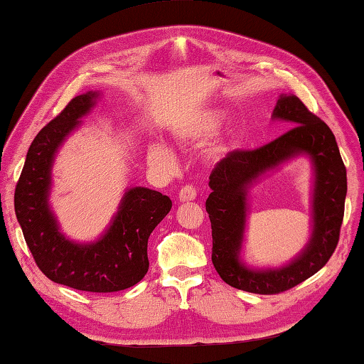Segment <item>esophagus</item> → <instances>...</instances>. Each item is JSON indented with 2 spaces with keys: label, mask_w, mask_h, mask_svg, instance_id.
<instances>
[{
  "label": "esophagus",
  "mask_w": 364,
  "mask_h": 364,
  "mask_svg": "<svg viewBox=\"0 0 364 364\" xmlns=\"http://www.w3.org/2000/svg\"><path fill=\"white\" fill-rule=\"evenodd\" d=\"M196 197H197V189L192 186V184H186V186L181 188L180 196H178V198H180V202L196 200Z\"/></svg>",
  "instance_id": "34e87169"
}]
</instances>
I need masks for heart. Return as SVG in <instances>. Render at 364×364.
<instances>
[{
  "label": "heart",
  "instance_id": "heart-1",
  "mask_svg": "<svg viewBox=\"0 0 364 364\" xmlns=\"http://www.w3.org/2000/svg\"><path fill=\"white\" fill-rule=\"evenodd\" d=\"M223 113L218 110H202L194 115L184 118L172 129V139L180 145L197 144L208 139L218 129L223 121ZM218 145L213 146V151H218ZM148 162L154 167H170L173 166L175 156L167 145L151 144L148 146Z\"/></svg>",
  "mask_w": 364,
  "mask_h": 364
}]
</instances>
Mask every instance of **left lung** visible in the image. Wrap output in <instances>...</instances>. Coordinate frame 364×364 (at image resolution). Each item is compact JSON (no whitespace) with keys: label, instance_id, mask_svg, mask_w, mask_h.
<instances>
[{"label":"left lung","instance_id":"8db88e82","mask_svg":"<svg viewBox=\"0 0 364 364\" xmlns=\"http://www.w3.org/2000/svg\"><path fill=\"white\" fill-rule=\"evenodd\" d=\"M273 117L294 126L265 145L235 149L218 162L210 175L213 192L205 203L211 220V260L220 279L259 295L282 294L326 265L338 246L347 194L346 166L328 124L296 96H281ZM301 152L311 156L316 170L315 229L310 245L287 267L265 272L247 269L237 259L245 218V188L265 169Z\"/></svg>","mask_w":364,"mask_h":364}]
</instances>
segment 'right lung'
Returning a JSON list of instances; mask_svg holds the SVG:
<instances>
[{
    "label": "right lung",
    "mask_w": 364,
    "mask_h": 364,
    "mask_svg": "<svg viewBox=\"0 0 364 364\" xmlns=\"http://www.w3.org/2000/svg\"><path fill=\"white\" fill-rule=\"evenodd\" d=\"M96 92L70 99L36 135L14 194V208L36 265L48 279L75 290L110 294L129 289L148 272V238L172 200L158 191L132 188L104 237L75 245L63 237L48 208L50 168L63 140L95 104Z\"/></svg>",
    "instance_id": "add662e5"
}]
</instances>
